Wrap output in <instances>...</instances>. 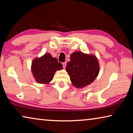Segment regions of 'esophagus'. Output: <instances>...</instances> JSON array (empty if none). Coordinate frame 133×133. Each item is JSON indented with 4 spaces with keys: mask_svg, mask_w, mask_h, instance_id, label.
I'll return each mask as SVG.
<instances>
[{
    "mask_svg": "<svg viewBox=\"0 0 133 133\" xmlns=\"http://www.w3.org/2000/svg\"><path fill=\"white\" fill-rule=\"evenodd\" d=\"M62 64H63V68H65V67H66V62L63 63Z\"/></svg>",
    "mask_w": 133,
    "mask_h": 133,
    "instance_id": "obj_1",
    "label": "esophagus"
}]
</instances>
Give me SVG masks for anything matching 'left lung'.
Masks as SVG:
<instances>
[{"instance_id": "obj_1", "label": "left lung", "mask_w": 133, "mask_h": 133, "mask_svg": "<svg viewBox=\"0 0 133 133\" xmlns=\"http://www.w3.org/2000/svg\"><path fill=\"white\" fill-rule=\"evenodd\" d=\"M99 70L100 66L96 56L82 51L71 53L70 61L66 66L72 84L78 89L86 87L93 82L97 77Z\"/></svg>"}]
</instances>
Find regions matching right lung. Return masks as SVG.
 I'll return each instance as SVG.
<instances>
[{"label":"right lung","instance_id":"obj_1","mask_svg":"<svg viewBox=\"0 0 133 133\" xmlns=\"http://www.w3.org/2000/svg\"><path fill=\"white\" fill-rule=\"evenodd\" d=\"M63 69L62 63L53 57L50 53H46L40 57L35 58L31 63V70L36 81L40 84H48L53 80L57 70Z\"/></svg>","mask_w":133,"mask_h":133}]
</instances>
